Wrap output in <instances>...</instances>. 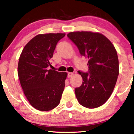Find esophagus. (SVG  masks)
<instances>
[{
	"label": "esophagus",
	"instance_id": "obj_1",
	"mask_svg": "<svg viewBox=\"0 0 134 134\" xmlns=\"http://www.w3.org/2000/svg\"><path fill=\"white\" fill-rule=\"evenodd\" d=\"M73 75H74V73L73 72H69L68 73V77L70 78L71 77H72Z\"/></svg>",
	"mask_w": 134,
	"mask_h": 134
}]
</instances>
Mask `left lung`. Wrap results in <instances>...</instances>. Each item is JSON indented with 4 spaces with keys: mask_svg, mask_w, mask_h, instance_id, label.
I'll return each mask as SVG.
<instances>
[{
    "mask_svg": "<svg viewBox=\"0 0 134 134\" xmlns=\"http://www.w3.org/2000/svg\"><path fill=\"white\" fill-rule=\"evenodd\" d=\"M67 36L77 46L81 55L88 59V73L78 71L83 82L75 89L77 100L90 109L99 107L111 95L119 75L116 49L109 39L99 33L74 31Z\"/></svg>",
    "mask_w": 134,
    "mask_h": 134,
    "instance_id": "obj_1",
    "label": "left lung"
}]
</instances>
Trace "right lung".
I'll return each mask as SVG.
<instances>
[{"label": "right lung", "mask_w": 134, "mask_h": 134, "mask_svg": "<svg viewBox=\"0 0 134 134\" xmlns=\"http://www.w3.org/2000/svg\"><path fill=\"white\" fill-rule=\"evenodd\" d=\"M65 33L40 34L32 38L22 51L18 64V75L25 96L35 109H53L60 103L65 87L67 72L52 69L50 59L57 42Z\"/></svg>", "instance_id": "1"}]
</instances>
